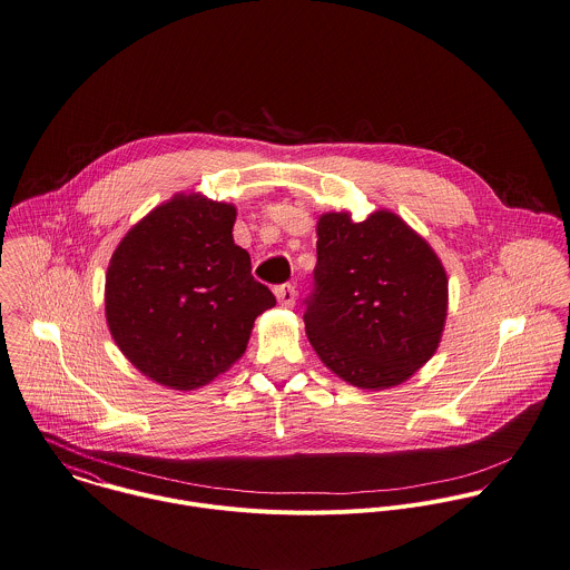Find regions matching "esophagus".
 I'll return each mask as SVG.
<instances>
[{
  "mask_svg": "<svg viewBox=\"0 0 570 570\" xmlns=\"http://www.w3.org/2000/svg\"><path fill=\"white\" fill-rule=\"evenodd\" d=\"M275 297L279 302V306L284 308H293L295 306V299H297V291L293 284H282L275 288Z\"/></svg>",
  "mask_w": 570,
  "mask_h": 570,
  "instance_id": "34e87169",
  "label": "esophagus"
}]
</instances>
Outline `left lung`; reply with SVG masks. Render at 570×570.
Returning <instances> with one entry per match:
<instances>
[{
    "instance_id": "left-lung-1",
    "label": "left lung",
    "mask_w": 570,
    "mask_h": 570,
    "mask_svg": "<svg viewBox=\"0 0 570 570\" xmlns=\"http://www.w3.org/2000/svg\"><path fill=\"white\" fill-rule=\"evenodd\" d=\"M448 273L436 250L387 209L317 220L315 293L304 315L322 363L361 390L407 381L439 350Z\"/></svg>"
}]
</instances>
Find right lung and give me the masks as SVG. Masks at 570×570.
<instances>
[{
  "label": "right lung",
  "instance_id": "1",
  "mask_svg": "<svg viewBox=\"0 0 570 570\" xmlns=\"http://www.w3.org/2000/svg\"><path fill=\"white\" fill-rule=\"evenodd\" d=\"M235 207L176 194L118 242L106 273V320L129 363L169 390H196L244 354L275 306L233 242Z\"/></svg>",
  "mask_w": 570,
  "mask_h": 570
}]
</instances>
